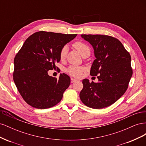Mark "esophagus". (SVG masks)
I'll return each instance as SVG.
<instances>
[{
  "mask_svg": "<svg viewBox=\"0 0 146 146\" xmlns=\"http://www.w3.org/2000/svg\"><path fill=\"white\" fill-rule=\"evenodd\" d=\"M77 79H75V78H70V82H71V83H74V82H77Z\"/></svg>",
  "mask_w": 146,
  "mask_h": 146,
  "instance_id": "1",
  "label": "esophagus"
}]
</instances>
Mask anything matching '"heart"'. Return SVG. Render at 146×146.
Returning a JSON list of instances; mask_svg holds the SVG:
<instances>
[{"mask_svg": "<svg viewBox=\"0 0 146 146\" xmlns=\"http://www.w3.org/2000/svg\"><path fill=\"white\" fill-rule=\"evenodd\" d=\"M74 47L80 52V54L83 55L84 53L88 50H90V48L85 43L81 41H77L73 44ZM68 47L67 45L63 46L60 50V58L61 60H63L66 58V55L68 54ZM85 70V68L83 66H70L66 69V72L70 76L74 77H80L82 73Z\"/></svg>", "mask_w": 146, "mask_h": 146, "instance_id": "1", "label": "heart"}]
</instances>
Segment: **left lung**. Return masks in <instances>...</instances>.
Here are the masks:
<instances>
[{
    "label": "left lung",
    "mask_w": 146,
    "mask_h": 146,
    "mask_svg": "<svg viewBox=\"0 0 146 146\" xmlns=\"http://www.w3.org/2000/svg\"><path fill=\"white\" fill-rule=\"evenodd\" d=\"M94 50L96 59L90 75L98 82L82 81L80 98L87 107L100 109L109 107L125 93L133 74L131 56L121 42L108 35H82Z\"/></svg>",
    "instance_id": "1"
}]
</instances>
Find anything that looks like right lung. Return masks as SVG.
<instances>
[{
    "label": "right lung",
    "mask_w": 146,
    "mask_h": 146,
    "mask_svg": "<svg viewBox=\"0 0 146 146\" xmlns=\"http://www.w3.org/2000/svg\"><path fill=\"white\" fill-rule=\"evenodd\" d=\"M77 35L39 31L30 35L17 53L13 80L22 98L32 107L49 108L62 99L70 78L63 73L57 79L48 76V70L55 69L61 47Z\"/></svg>",
    "instance_id": "1"
}]
</instances>
